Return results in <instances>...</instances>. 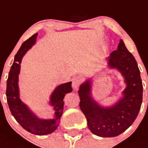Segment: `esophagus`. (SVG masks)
<instances>
[{"instance_id":"34e87169","label":"esophagus","mask_w":148,"mask_h":148,"mask_svg":"<svg viewBox=\"0 0 148 148\" xmlns=\"http://www.w3.org/2000/svg\"><path fill=\"white\" fill-rule=\"evenodd\" d=\"M82 78L80 76L74 77V78L72 79V87L74 90H77L80 86V84H82Z\"/></svg>"}]
</instances>
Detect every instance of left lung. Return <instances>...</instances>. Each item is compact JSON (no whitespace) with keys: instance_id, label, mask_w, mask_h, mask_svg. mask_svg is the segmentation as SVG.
<instances>
[{"instance_id":"1","label":"left lung","mask_w":148,"mask_h":148,"mask_svg":"<svg viewBox=\"0 0 148 148\" xmlns=\"http://www.w3.org/2000/svg\"><path fill=\"white\" fill-rule=\"evenodd\" d=\"M109 65L116 68L125 77L127 88L123 98L113 106L103 108L90 95L91 81L80 86V108L92 133L101 137L118 136L131 126L137 118L143 99V85L136 60L120 39L116 50L111 53Z\"/></svg>"}]
</instances>
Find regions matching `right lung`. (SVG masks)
<instances>
[{"instance_id":"add662e5","label":"right lung","mask_w":148,"mask_h":148,"mask_svg":"<svg viewBox=\"0 0 148 148\" xmlns=\"http://www.w3.org/2000/svg\"><path fill=\"white\" fill-rule=\"evenodd\" d=\"M37 33L25 41L14 56L7 81L6 95L9 109L12 116L21 127L29 133L36 135H47L56 130L64 110L65 95L72 92L71 82L60 85L55 89L50 98V103L55 110V119H40L32 112L19 99L18 80L21 58L26 51L36 42Z\"/></svg>"}]
</instances>
